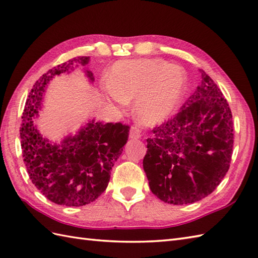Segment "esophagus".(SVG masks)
I'll return each mask as SVG.
<instances>
[{"label": "esophagus", "instance_id": "34e87169", "mask_svg": "<svg viewBox=\"0 0 258 258\" xmlns=\"http://www.w3.org/2000/svg\"><path fill=\"white\" fill-rule=\"evenodd\" d=\"M130 139L132 140H138L141 138V131L139 127H136V126H132L130 130Z\"/></svg>", "mask_w": 258, "mask_h": 258}]
</instances>
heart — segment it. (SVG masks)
<instances>
[{
  "mask_svg": "<svg viewBox=\"0 0 258 258\" xmlns=\"http://www.w3.org/2000/svg\"><path fill=\"white\" fill-rule=\"evenodd\" d=\"M102 87L117 106L135 100L134 113L140 122L156 125L177 108L186 87V75L180 68L158 59L120 61L114 65L109 81Z\"/></svg>",
  "mask_w": 258,
  "mask_h": 258,
  "instance_id": "obj_1",
  "label": "heart"
}]
</instances>
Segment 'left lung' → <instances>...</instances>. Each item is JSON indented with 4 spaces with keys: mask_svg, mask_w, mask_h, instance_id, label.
Here are the masks:
<instances>
[{
    "mask_svg": "<svg viewBox=\"0 0 258 258\" xmlns=\"http://www.w3.org/2000/svg\"><path fill=\"white\" fill-rule=\"evenodd\" d=\"M202 82L179 112L153 130L143 168L152 193L173 205L210 195L231 163L234 128L231 108L204 71Z\"/></svg>",
    "mask_w": 258,
    "mask_h": 258,
    "instance_id": "obj_1",
    "label": "left lung"
}]
</instances>
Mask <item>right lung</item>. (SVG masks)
<instances>
[{
	"mask_svg": "<svg viewBox=\"0 0 258 258\" xmlns=\"http://www.w3.org/2000/svg\"><path fill=\"white\" fill-rule=\"evenodd\" d=\"M89 62V56L74 57L43 74L33 85L22 116L20 136L27 173L36 188L58 205L83 206L101 196L128 138L127 125L91 119L75 135L56 143L44 138L34 124L50 81ZM84 72L94 81L91 71Z\"/></svg>",
	"mask_w": 258,
	"mask_h": 258,
	"instance_id": "1",
	"label": "right lung"
}]
</instances>
